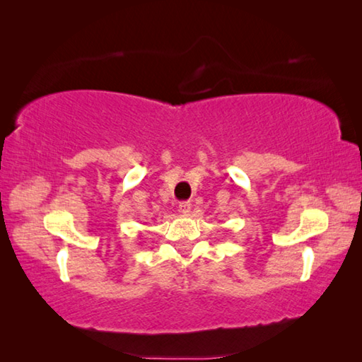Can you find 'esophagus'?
Masks as SVG:
<instances>
[{"label":"esophagus","mask_w":362,"mask_h":362,"mask_svg":"<svg viewBox=\"0 0 362 362\" xmlns=\"http://www.w3.org/2000/svg\"><path fill=\"white\" fill-rule=\"evenodd\" d=\"M179 212L183 214V216H188V214L192 212V204H189L188 201H183V203L179 204Z\"/></svg>","instance_id":"esophagus-1"}]
</instances>
